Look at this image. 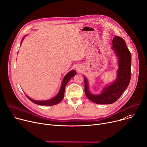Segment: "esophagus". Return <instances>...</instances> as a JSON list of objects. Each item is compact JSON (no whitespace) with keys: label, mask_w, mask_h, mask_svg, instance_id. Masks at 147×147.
Wrapping results in <instances>:
<instances>
[{"label":"esophagus","mask_w":147,"mask_h":147,"mask_svg":"<svg viewBox=\"0 0 147 147\" xmlns=\"http://www.w3.org/2000/svg\"><path fill=\"white\" fill-rule=\"evenodd\" d=\"M77 71H78V72H80L81 71L80 69H79V68H77Z\"/></svg>","instance_id":"obj_1"}]
</instances>
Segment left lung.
I'll return each mask as SVG.
<instances>
[{
  "label": "left lung",
  "instance_id": "left-lung-1",
  "mask_svg": "<svg viewBox=\"0 0 147 147\" xmlns=\"http://www.w3.org/2000/svg\"><path fill=\"white\" fill-rule=\"evenodd\" d=\"M112 49L118 58V69L116 79L111 84L106 86L100 94H92L89 89V82L85 77L84 92L87 97L97 104H112L121 97L128 87L131 77V54L127 48L123 39L115 36L112 40Z\"/></svg>",
  "mask_w": 147,
  "mask_h": 147
}]
</instances>
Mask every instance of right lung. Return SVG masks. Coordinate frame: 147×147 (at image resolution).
Masks as SVG:
<instances>
[{
  "label": "right lung",
  "instance_id": "add662e5",
  "mask_svg": "<svg viewBox=\"0 0 147 147\" xmlns=\"http://www.w3.org/2000/svg\"><path fill=\"white\" fill-rule=\"evenodd\" d=\"M26 35L24 36V37L23 38V39L21 41V44H22L23 40H24V38H25ZM76 74V71L74 70H71L70 71L68 72L64 77V79L63 80L60 89L58 91V93L57 94V95L55 96H54L53 98L48 99V100H34L32 99H31V97H28L26 94V96H27L28 98L30 100L31 102H32L33 103L36 104V105H44V106H53V105H55L58 103H59L63 99L64 97V91H65V87L67 85V84L68 83V82L70 81V80L73 77H74L75 75Z\"/></svg>",
  "mask_w": 147,
  "mask_h": 147
}]
</instances>
